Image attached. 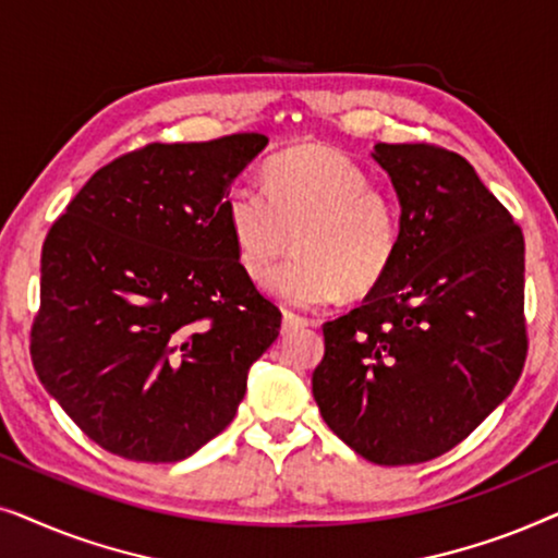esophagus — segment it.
I'll return each instance as SVG.
<instances>
[{"label": "esophagus", "mask_w": 558, "mask_h": 558, "mask_svg": "<svg viewBox=\"0 0 558 558\" xmlns=\"http://www.w3.org/2000/svg\"><path fill=\"white\" fill-rule=\"evenodd\" d=\"M310 325H315L310 317H302V315H296V312L284 310V317H281V330L284 332L296 330V327H310Z\"/></svg>", "instance_id": "1"}]
</instances>
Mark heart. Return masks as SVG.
<instances>
[{"label": "heart", "mask_w": 558, "mask_h": 558, "mask_svg": "<svg viewBox=\"0 0 558 558\" xmlns=\"http://www.w3.org/2000/svg\"><path fill=\"white\" fill-rule=\"evenodd\" d=\"M223 216L241 269L254 281L269 277L294 235L300 256L274 274L269 289L296 307L373 292L401 246V208L391 190L371 185L348 157L310 144L269 159L264 190L235 182Z\"/></svg>", "instance_id": "b5f03b06"}]
</instances>
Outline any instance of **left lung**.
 <instances>
[{
	"instance_id": "left-lung-1",
	"label": "left lung",
	"mask_w": 558,
	"mask_h": 558,
	"mask_svg": "<svg viewBox=\"0 0 558 558\" xmlns=\"http://www.w3.org/2000/svg\"><path fill=\"white\" fill-rule=\"evenodd\" d=\"M401 201V246L361 307L323 325L312 373L325 424L376 464H418L468 439L529 355L523 231L468 159L376 144Z\"/></svg>"
}]
</instances>
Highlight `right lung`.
<instances>
[{
	"mask_svg": "<svg viewBox=\"0 0 558 558\" xmlns=\"http://www.w3.org/2000/svg\"><path fill=\"white\" fill-rule=\"evenodd\" d=\"M264 134L144 144L94 172L50 226L37 378L106 452L178 462L233 422L281 312L243 274L223 216Z\"/></svg>",
	"mask_w": 558,
	"mask_h": 558,
	"instance_id": "right-lung-1",
	"label": "right lung"
}]
</instances>
